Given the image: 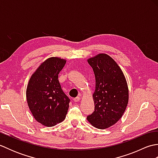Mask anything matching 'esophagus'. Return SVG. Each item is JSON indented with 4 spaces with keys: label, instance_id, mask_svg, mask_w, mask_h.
<instances>
[{
    "label": "esophagus",
    "instance_id": "34e87169",
    "mask_svg": "<svg viewBox=\"0 0 158 158\" xmlns=\"http://www.w3.org/2000/svg\"><path fill=\"white\" fill-rule=\"evenodd\" d=\"M73 100H74V101H75V102H78V101H79V100H80V97L77 96V97H76V98H73Z\"/></svg>",
    "mask_w": 158,
    "mask_h": 158
}]
</instances>
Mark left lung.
<instances>
[{
	"instance_id": "obj_1",
	"label": "left lung",
	"mask_w": 158,
	"mask_h": 158,
	"mask_svg": "<svg viewBox=\"0 0 158 158\" xmlns=\"http://www.w3.org/2000/svg\"><path fill=\"white\" fill-rule=\"evenodd\" d=\"M96 79L93 94L94 111L87 117L98 129H106L118 122L128 102V88L122 69L112 58L100 53L88 59Z\"/></svg>"
}]
</instances>
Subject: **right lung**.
<instances>
[{"label": "right lung", "instance_id": "obj_1", "mask_svg": "<svg viewBox=\"0 0 158 158\" xmlns=\"http://www.w3.org/2000/svg\"><path fill=\"white\" fill-rule=\"evenodd\" d=\"M66 62L57 57L47 59L32 74L26 89V99L33 117L47 127L62 122L68 112L70 99L58 81V74Z\"/></svg>", "mask_w": 158, "mask_h": 158}]
</instances>
